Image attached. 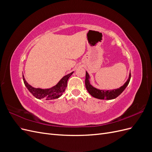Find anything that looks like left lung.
I'll list each match as a JSON object with an SVG mask.
<instances>
[{
    "instance_id": "obj_1",
    "label": "left lung",
    "mask_w": 152,
    "mask_h": 152,
    "mask_svg": "<svg viewBox=\"0 0 152 152\" xmlns=\"http://www.w3.org/2000/svg\"><path fill=\"white\" fill-rule=\"evenodd\" d=\"M86 80H85V85L88 91V93L93 96V97L99 99H107L110 100L116 98L120 95L122 92L128 86L131 79V73H129V75L127 80L124 83V84L117 89H112V90H103L96 88L91 85L90 82V76L87 72H86Z\"/></svg>"
}]
</instances>
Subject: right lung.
I'll return each instance as SVG.
<instances>
[{
	"label": "right lung",
	"instance_id": "obj_1",
	"mask_svg": "<svg viewBox=\"0 0 152 152\" xmlns=\"http://www.w3.org/2000/svg\"><path fill=\"white\" fill-rule=\"evenodd\" d=\"M73 72L69 73L68 75L64 76L62 79L58 82V83L50 87L49 89H40L35 88V87L30 86L27 82L25 79L24 75H23V80L26 88L34 96L39 99H45L50 100L54 99H57L62 96L63 93L65 92L66 86L67 82L70 77L73 74Z\"/></svg>",
	"mask_w": 152,
	"mask_h": 152
}]
</instances>
